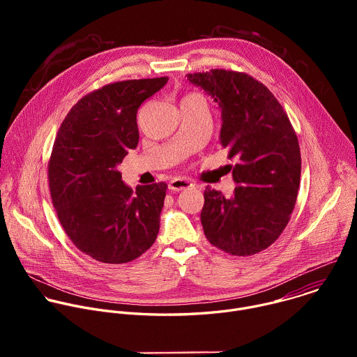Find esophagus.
I'll use <instances>...</instances> for the list:
<instances>
[{
	"label": "esophagus",
	"mask_w": 357,
	"mask_h": 357,
	"mask_svg": "<svg viewBox=\"0 0 357 357\" xmlns=\"http://www.w3.org/2000/svg\"><path fill=\"white\" fill-rule=\"evenodd\" d=\"M189 186H192V182L182 178H175L174 181L169 182V189L174 192H181L183 189H188Z\"/></svg>",
	"instance_id": "1"
}]
</instances>
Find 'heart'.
Wrapping results in <instances>:
<instances>
[{
	"label": "heart",
	"instance_id": "obj_1",
	"mask_svg": "<svg viewBox=\"0 0 357 357\" xmlns=\"http://www.w3.org/2000/svg\"><path fill=\"white\" fill-rule=\"evenodd\" d=\"M189 96H195V94H188V96H186V97H189Z\"/></svg>",
	"mask_w": 357,
	"mask_h": 357
}]
</instances>
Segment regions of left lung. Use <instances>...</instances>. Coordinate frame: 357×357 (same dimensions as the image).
<instances>
[{
	"label": "left lung",
	"instance_id": "obj_1",
	"mask_svg": "<svg viewBox=\"0 0 357 357\" xmlns=\"http://www.w3.org/2000/svg\"><path fill=\"white\" fill-rule=\"evenodd\" d=\"M186 76L220 106V144L237 162L229 165L237 185L230 197L209 186L203 193V231L231 256H252L280 237L294 211L301 179L295 130L274 94L247 73Z\"/></svg>",
	"mask_w": 357,
	"mask_h": 357
}]
</instances>
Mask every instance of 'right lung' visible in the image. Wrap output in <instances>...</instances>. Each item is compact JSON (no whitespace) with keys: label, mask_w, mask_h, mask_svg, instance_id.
Segmentation results:
<instances>
[{"label":"right lung","mask_w":357,"mask_h":357,"mask_svg":"<svg viewBox=\"0 0 357 357\" xmlns=\"http://www.w3.org/2000/svg\"><path fill=\"white\" fill-rule=\"evenodd\" d=\"M168 77L106 84L84 97L63 120L47 164L58 219L72 243L91 259L124 264L138 259L160 231L168 185L134 192L117 169L137 148V112Z\"/></svg>","instance_id":"right-lung-1"}]
</instances>
